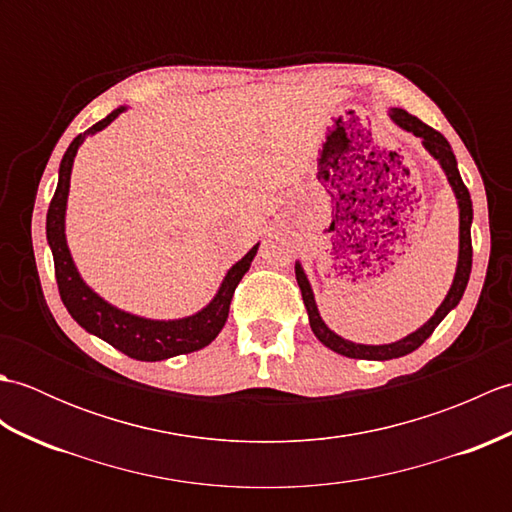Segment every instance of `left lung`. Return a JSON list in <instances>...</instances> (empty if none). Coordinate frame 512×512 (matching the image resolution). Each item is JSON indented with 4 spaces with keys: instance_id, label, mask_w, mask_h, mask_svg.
Instances as JSON below:
<instances>
[{
    "instance_id": "1",
    "label": "left lung",
    "mask_w": 512,
    "mask_h": 512,
    "mask_svg": "<svg viewBox=\"0 0 512 512\" xmlns=\"http://www.w3.org/2000/svg\"><path fill=\"white\" fill-rule=\"evenodd\" d=\"M389 118L400 129H405V132L420 138L422 147L429 151L431 158L438 160V165L442 167L444 176H447L455 200H458V209H460V250H458V266H455L451 288L447 292V297H444V301L438 306V310L433 312V317L424 325H420L416 332L407 334L405 339H398L394 343H383V345L354 343V341L343 339V336H339L334 330H330L328 325H325V321L321 319L306 270H303L301 262H295L297 284H299L301 297H303V306H306V310H308V321H310V328H312L314 336H317V339L325 347H330L332 352L343 354L347 358H363V361H389V358H400V356L411 354L413 350H418V347L433 334V330H436L438 325L442 323V319L447 317V314L460 303L464 290H466V284H469L471 264H473V246H471L473 202H471L469 189H466L464 182H462L458 160H455V154H453V149L449 145V140L444 138L440 132H436L433 127L424 125L420 118L411 116L405 110H400V107H391Z\"/></svg>"
}]
</instances>
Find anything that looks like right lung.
Segmentation results:
<instances>
[{
  "mask_svg": "<svg viewBox=\"0 0 512 512\" xmlns=\"http://www.w3.org/2000/svg\"><path fill=\"white\" fill-rule=\"evenodd\" d=\"M127 110V105L116 107L112 114H107L103 121L92 125L88 132L76 136L68 151H65L59 165V182L54 198L50 202L46 217V237L54 257V275L63 306L68 308L70 317L81 325L85 332L99 336L105 343L116 347L118 352L127 354L136 361H165V358L198 352L202 347L215 341V336L222 332L228 319L233 292L239 281L248 273L250 264L257 255L259 242L248 253L226 270L220 288L215 297L206 303L202 310L182 319H147L138 314L125 312L105 301L99 292H94L85 284L79 268H76L72 253L65 237V209H68L70 195V176L74 167L76 151L85 143V138L99 134L112 121Z\"/></svg>",
  "mask_w": 512,
  "mask_h": 512,
  "instance_id": "obj_1",
  "label": "right lung"
}]
</instances>
